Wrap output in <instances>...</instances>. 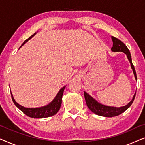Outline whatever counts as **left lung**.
I'll list each match as a JSON object with an SVG mask.
<instances>
[{"mask_svg":"<svg viewBox=\"0 0 145 145\" xmlns=\"http://www.w3.org/2000/svg\"><path fill=\"white\" fill-rule=\"evenodd\" d=\"M112 39L113 41V47L111 49V50L113 52H123L125 53L129 61L131 64V67L133 71V74L135 76V78L137 80V74L135 72V69L132 63L131 55L130 51L129 50L127 47L116 37L112 36ZM85 100L88 108L92 111L93 113L96 114V115L100 116L108 117V118H112V117L117 116L120 115L122 113H123L125 111L127 110L129 107L131 106L133 102L135 97L136 92L135 93L133 99L130 102H129L125 106L120 107V108H117V107H112L108 106L106 105L100 104L98 101H96L94 98H92L90 95H89L88 93L84 92Z\"/></svg>","mask_w":145,"mask_h":145,"instance_id":"left-lung-1","label":"left lung"}]
</instances>
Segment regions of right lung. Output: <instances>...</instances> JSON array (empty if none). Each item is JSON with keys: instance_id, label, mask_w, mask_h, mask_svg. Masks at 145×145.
Returning a JSON list of instances; mask_svg holds the SVG:
<instances>
[{"instance_id": "obj_1", "label": "right lung", "mask_w": 145, "mask_h": 145, "mask_svg": "<svg viewBox=\"0 0 145 145\" xmlns=\"http://www.w3.org/2000/svg\"><path fill=\"white\" fill-rule=\"evenodd\" d=\"M35 33L34 34H33L31 36L29 37L28 39H27L24 42L22 43V45L20 47V48L25 44L27 41H28L31 37H33L35 35ZM19 48V49H20ZM66 86H63V88L60 89V90L59 91V92L57 93L56 96L55 97V98L49 103V104L46 105V106L40 107V108H25V107L22 106L21 105L16 102V100L14 98L13 95L11 92V96L13 102L14 103L16 106L17 107L19 110H20L24 114H25L26 116L30 117V118H48V117H51L54 116L59 112V110H60L61 103H62V97L63 94V92Z\"/></svg>"}]
</instances>
